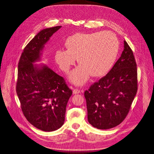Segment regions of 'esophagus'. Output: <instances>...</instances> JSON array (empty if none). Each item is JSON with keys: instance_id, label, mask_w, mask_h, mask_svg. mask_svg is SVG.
<instances>
[{"instance_id": "obj_1", "label": "esophagus", "mask_w": 154, "mask_h": 154, "mask_svg": "<svg viewBox=\"0 0 154 154\" xmlns=\"http://www.w3.org/2000/svg\"><path fill=\"white\" fill-rule=\"evenodd\" d=\"M73 93L74 94H79V93H80V90H78V89H74L73 90Z\"/></svg>"}]
</instances>
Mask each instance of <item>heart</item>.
<instances>
[{"instance_id": "obj_1", "label": "heart", "mask_w": 154, "mask_h": 154, "mask_svg": "<svg viewBox=\"0 0 154 154\" xmlns=\"http://www.w3.org/2000/svg\"><path fill=\"white\" fill-rule=\"evenodd\" d=\"M65 49L55 52V60L65 73L77 61L80 65L72 70L69 79L76 85L85 84L90 76L105 75L114 66L119 50V42L112 32L77 33L65 41Z\"/></svg>"}]
</instances>
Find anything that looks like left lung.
Wrapping results in <instances>:
<instances>
[{
  "label": "left lung",
  "mask_w": 154,
  "mask_h": 154,
  "mask_svg": "<svg viewBox=\"0 0 154 154\" xmlns=\"http://www.w3.org/2000/svg\"><path fill=\"white\" fill-rule=\"evenodd\" d=\"M137 91V64L124 40L122 55L111 70L84 93L90 124L100 129L119 125L127 116Z\"/></svg>",
  "instance_id": "left-lung-1"
}]
</instances>
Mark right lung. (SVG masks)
<instances>
[{"mask_svg": "<svg viewBox=\"0 0 154 154\" xmlns=\"http://www.w3.org/2000/svg\"><path fill=\"white\" fill-rule=\"evenodd\" d=\"M61 26L40 31L26 45L18 65L16 91L28 121L43 131H54L64 124L72 91L63 78L42 60L45 45Z\"/></svg>", "mask_w": 154, "mask_h": 154, "instance_id": "right-lung-1", "label": "right lung"}]
</instances>
